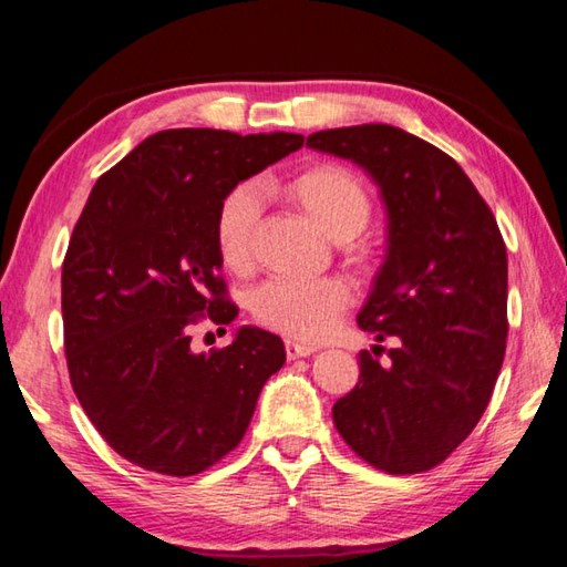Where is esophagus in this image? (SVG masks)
Masks as SVG:
<instances>
[{
  "instance_id": "obj_1",
  "label": "esophagus",
  "mask_w": 567,
  "mask_h": 567,
  "mask_svg": "<svg viewBox=\"0 0 567 567\" xmlns=\"http://www.w3.org/2000/svg\"><path fill=\"white\" fill-rule=\"evenodd\" d=\"M285 352H287V360H300V358H310L318 350L310 348V344H300V342H287L285 344Z\"/></svg>"
}]
</instances>
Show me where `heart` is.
<instances>
[{"mask_svg": "<svg viewBox=\"0 0 567 567\" xmlns=\"http://www.w3.org/2000/svg\"><path fill=\"white\" fill-rule=\"evenodd\" d=\"M277 192L318 225L324 235L344 243L352 265L364 267L368 249L358 235L372 217V197L352 169L334 162H312L287 175ZM260 225V199L255 189L237 185L219 199L215 215V247L219 260L235 272L249 270ZM350 290L338 277L312 282L275 280L252 297V315L262 328L290 340L318 342L328 338L340 315L348 310Z\"/></svg>", "mask_w": 567, "mask_h": 567, "instance_id": "b5f03b06", "label": "heart"}]
</instances>
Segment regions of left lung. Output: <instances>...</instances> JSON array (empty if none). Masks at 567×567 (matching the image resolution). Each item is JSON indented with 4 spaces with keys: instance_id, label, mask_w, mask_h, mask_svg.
Returning a JSON list of instances; mask_svg holds the SVG:
<instances>
[{
    "instance_id": "left-lung-1",
    "label": "left lung",
    "mask_w": 567,
    "mask_h": 567,
    "mask_svg": "<svg viewBox=\"0 0 567 567\" xmlns=\"http://www.w3.org/2000/svg\"><path fill=\"white\" fill-rule=\"evenodd\" d=\"M307 147L368 172L388 215L385 260L358 324L398 344L388 364L372 358L380 344L360 352V380L334 402V427L378 470L422 473L473 433L503 368V235L463 167L415 134L358 124L315 132Z\"/></svg>"
}]
</instances>
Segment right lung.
Listing matches in <instances>:
<instances>
[{
	"instance_id": "obj_1",
	"label": "right lung",
	"mask_w": 567,
	"mask_h": 567,
	"mask_svg": "<svg viewBox=\"0 0 567 567\" xmlns=\"http://www.w3.org/2000/svg\"><path fill=\"white\" fill-rule=\"evenodd\" d=\"M302 134L165 130L97 179L62 265L64 352L76 400L130 463L197 475L237 447L285 344L239 328L192 352V324H229L217 205L302 147Z\"/></svg>"
}]
</instances>
